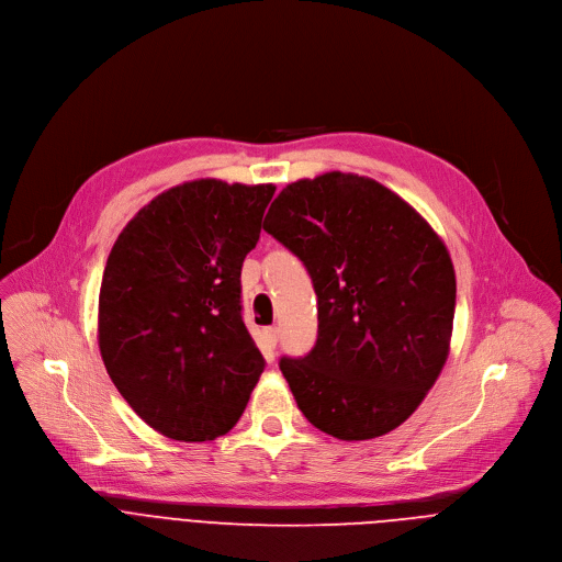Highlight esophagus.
<instances>
[{"instance_id": "obj_1", "label": "esophagus", "mask_w": 562, "mask_h": 562, "mask_svg": "<svg viewBox=\"0 0 562 562\" xmlns=\"http://www.w3.org/2000/svg\"><path fill=\"white\" fill-rule=\"evenodd\" d=\"M262 342H265L267 349H276V345H278V329L276 327L262 329Z\"/></svg>"}]
</instances>
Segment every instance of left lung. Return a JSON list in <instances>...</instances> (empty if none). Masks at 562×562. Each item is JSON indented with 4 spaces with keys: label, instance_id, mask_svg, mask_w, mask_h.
<instances>
[{
    "label": "left lung",
    "instance_id": "obj_1",
    "mask_svg": "<svg viewBox=\"0 0 562 562\" xmlns=\"http://www.w3.org/2000/svg\"><path fill=\"white\" fill-rule=\"evenodd\" d=\"M265 231L317 295L315 347L280 360L304 418L338 440L403 425L449 356L456 273L440 235L380 182L340 171L282 189Z\"/></svg>",
    "mask_w": 562,
    "mask_h": 562
}]
</instances>
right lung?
<instances>
[{"label": "right lung", "mask_w": 562, "mask_h": 562, "mask_svg": "<svg viewBox=\"0 0 562 562\" xmlns=\"http://www.w3.org/2000/svg\"><path fill=\"white\" fill-rule=\"evenodd\" d=\"M273 193L184 182L139 209L111 249L100 353L131 409L167 438L204 442L233 429L265 371L239 273Z\"/></svg>", "instance_id": "add662e5"}]
</instances>
